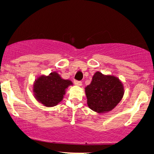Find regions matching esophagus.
<instances>
[{"mask_svg":"<svg viewBox=\"0 0 154 154\" xmlns=\"http://www.w3.org/2000/svg\"><path fill=\"white\" fill-rule=\"evenodd\" d=\"M74 83H75V85H77V86H81V85H82V82H81V81L75 80V82H74Z\"/></svg>","mask_w":154,"mask_h":154,"instance_id":"obj_1","label":"esophagus"}]
</instances>
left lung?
Here are the masks:
<instances>
[{
  "mask_svg": "<svg viewBox=\"0 0 154 154\" xmlns=\"http://www.w3.org/2000/svg\"><path fill=\"white\" fill-rule=\"evenodd\" d=\"M85 92L88 107L98 114H103L117 106L123 98L125 90L118 77L96 72Z\"/></svg>",
  "mask_w": 154,
  "mask_h": 154,
  "instance_id": "8db88e82",
  "label": "left lung"
}]
</instances>
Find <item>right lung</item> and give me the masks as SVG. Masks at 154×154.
Listing matches in <instances>:
<instances>
[{
	"mask_svg": "<svg viewBox=\"0 0 154 154\" xmlns=\"http://www.w3.org/2000/svg\"><path fill=\"white\" fill-rule=\"evenodd\" d=\"M73 83L69 79L61 78L57 72L40 75L33 84V94L39 103L46 107H53L63 100L69 86Z\"/></svg>",
	"mask_w": 154,
	"mask_h": 154,
	"instance_id": "1",
	"label": "right lung"
}]
</instances>
